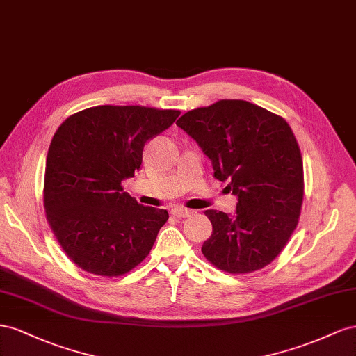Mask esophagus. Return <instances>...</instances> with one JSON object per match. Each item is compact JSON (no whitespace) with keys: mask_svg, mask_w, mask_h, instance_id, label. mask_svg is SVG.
Wrapping results in <instances>:
<instances>
[{"mask_svg":"<svg viewBox=\"0 0 356 356\" xmlns=\"http://www.w3.org/2000/svg\"><path fill=\"white\" fill-rule=\"evenodd\" d=\"M191 213H192V210L185 209V207H179V206H175L171 209V215L176 218H188V216H191Z\"/></svg>","mask_w":356,"mask_h":356,"instance_id":"esophagus-1","label":"esophagus"}]
</instances>
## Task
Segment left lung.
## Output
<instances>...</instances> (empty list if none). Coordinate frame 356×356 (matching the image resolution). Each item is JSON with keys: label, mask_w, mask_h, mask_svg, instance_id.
I'll list each match as a JSON object with an SVG mask.
<instances>
[{"label": "left lung", "mask_w": 356, "mask_h": 356, "mask_svg": "<svg viewBox=\"0 0 356 356\" xmlns=\"http://www.w3.org/2000/svg\"><path fill=\"white\" fill-rule=\"evenodd\" d=\"M176 125L238 198L234 216L204 211L213 232L202 255L231 274L268 266L297 228L304 195L302 158L288 122L249 101L220 99L188 111Z\"/></svg>", "instance_id": "1"}]
</instances>
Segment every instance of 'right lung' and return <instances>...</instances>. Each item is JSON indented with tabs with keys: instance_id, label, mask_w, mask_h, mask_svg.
Listing matches in <instances>:
<instances>
[{
	"instance_id": "right-lung-1",
	"label": "right lung",
	"mask_w": 356,
	"mask_h": 356,
	"mask_svg": "<svg viewBox=\"0 0 356 356\" xmlns=\"http://www.w3.org/2000/svg\"><path fill=\"white\" fill-rule=\"evenodd\" d=\"M179 115L97 106L60 124L47 152L43 198L49 225L77 267L116 277L149 255L168 211L138 204L122 180L140 170L145 145Z\"/></svg>"
}]
</instances>
